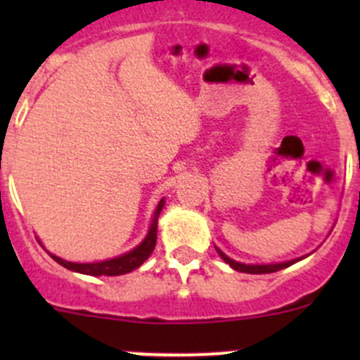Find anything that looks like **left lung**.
Segmentation results:
<instances>
[{
  "label": "left lung",
  "mask_w": 360,
  "mask_h": 360,
  "mask_svg": "<svg viewBox=\"0 0 360 360\" xmlns=\"http://www.w3.org/2000/svg\"><path fill=\"white\" fill-rule=\"evenodd\" d=\"M217 252H219V256L223 257L224 263H228L233 270L242 271V274H274V271H278L282 270V268L291 266V264L296 263V261H300V259H292V261H288V263H278V264H244V263H237V261L230 259V257H228L226 254L221 252L219 249H217Z\"/></svg>",
  "instance_id": "8db88e82"
}]
</instances>
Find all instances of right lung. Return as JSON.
<instances>
[{
	"mask_svg": "<svg viewBox=\"0 0 360 360\" xmlns=\"http://www.w3.org/2000/svg\"><path fill=\"white\" fill-rule=\"evenodd\" d=\"M162 207H163V198L160 200L157 210H155V216L153 221H151V226L150 231H148L146 238L141 242V245H137L136 249L130 250V252L123 254V256L115 257V259H108V261H101V263H69V261L60 259V257L50 256L57 261L59 264H63L64 268L72 271H79V274H85V275H123V274H129V271L136 270L137 266L144 263V261L150 257V254L153 252L155 244H157V224H158V216L162 212Z\"/></svg>",
	"mask_w": 360,
	"mask_h": 360,
	"instance_id": "1",
	"label": "right lung"
}]
</instances>
